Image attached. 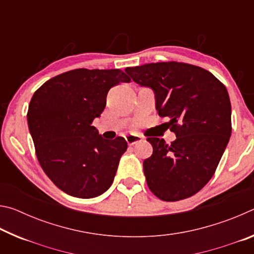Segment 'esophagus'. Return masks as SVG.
I'll use <instances>...</instances> for the list:
<instances>
[{
  "instance_id": "34e87169",
  "label": "esophagus",
  "mask_w": 254,
  "mask_h": 254,
  "mask_svg": "<svg viewBox=\"0 0 254 254\" xmlns=\"http://www.w3.org/2000/svg\"><path fill=\"white\" fill-rule=\"evenodd\" d=\"M126 140H127V142L128 145H134L137 142H141V141H142V137H141L140 135L130 134V135H127L126 137Z\"/></svg>"
}]
</instances>
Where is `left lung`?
Returning <instances> with one entry per match:
<instances>
[{
	"mask_svg": "<svg viewBox=\"0 0 254 254\" xmlns=\"http://www.w3.org/2000/svg\"><path fill=\"white\" fill-rule=\"evenodd\" d=\"M136 84L151 87L159 117L169 118L177 139L148 137L153 152L143 161L147 184L158 198L177 201L198 192L216 170L229 143L231 102L222 81L204 68L163 62L127 68Z\"/></svg>",
	"mask_w": 254,
	"mask_h": 254,
	"instance_id": "obj_1",
	"label": "left lung"
}]
</instances>
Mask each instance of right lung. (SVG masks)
Masks as SVG:
<instances>
[{
    "label": "right lung",
    "instance_id": "add662e5",
    "mask_svg": "<svg viewBox=\"0 0 254 254\" xmlns=\"http://www.w3.org/2000/svg\"><path fill=\"white\" fill-rule=\"evenodd\" d=\"M130 81L121 69L79 68L34 92L27 118L38 161L66 194L93 198L113 183L127 143L122 136L103 139L92 123L104 111L110 89Z\"/></svg>",
    "mask_w": 254,
    "mask_h": 254
}]
</instances>
